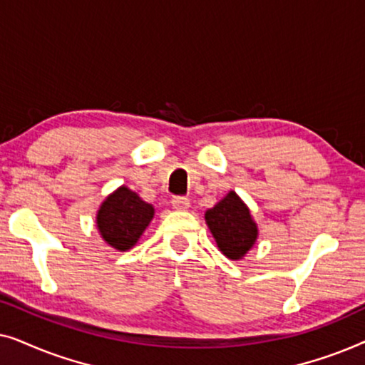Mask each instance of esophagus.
I'll return each mask as SVG.
<instances>
[{
	"label": "esophagus",
	"mask_w": 365,
	"mask_h": 365,
	"mask_svg": "<svg viewBox=\"0 0 365 365\" xmlns=\"http://www.w3.org/2000/svg\"><path fill=\"white\" fill-rule=\"evenodd\" d=\"M173 207L178 209V211H186V209L191 206L189 199L186 196H174L173 197Z\"/></svg>",
	"instance_id": "esophagus-1"
}]
</instances>
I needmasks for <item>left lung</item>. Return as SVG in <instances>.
Instances as JSON below:
<instances>
[{
  "instance_id": "8db88e82",
  "label": "left lung",
  "mask_w": 365,
  "mask_h": 365,
  "mask_svg": "<svg viewBox=\"0 0 365 365\" xmlns=\"http://www.w3.org/2000/svg\"><path fill=\"white\" fill-rule=\"evenodd\" d=\"M206 222L211 229L217 247L229 259H241L257 237V226L246 207L234 191L219 201L206 212Z\"/></svg>"
}]
</instances>
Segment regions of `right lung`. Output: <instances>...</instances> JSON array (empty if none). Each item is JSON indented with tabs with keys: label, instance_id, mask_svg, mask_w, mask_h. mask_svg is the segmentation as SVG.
Returning <instances> with one entry per match:
<instances>
[{
	"label": "right lung",
	"instance_id": "1",
	"mask_svg": "<svg viewBox=\"0 0 365 365\" xmlns=\"http://www.w3.org/2000/svg\"><path fill=\"white\" fill-rule=\"evenodd\" d=\"M154 209L136 192L119 187L101 204L98 212V229L104 241L118 251H128L138 242L151 222Z\"/></svg>",
	"mask_w": 365,
	"mask_h": 365
}]
</instances>
